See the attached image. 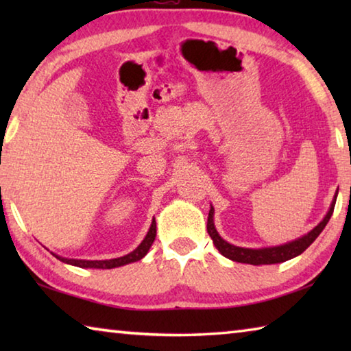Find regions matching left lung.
I'll return each instance as SVG.
<instances>
[{
  "instance_id": "obj_1",
  "label": "left lung",
  "mask_w": 351,
  "mask_h": 351,
  "mask_svg": "<svg viewBox=\"0 0 351 351\" xmlns=\"http://www.w3.org/2000/svg\"><path fill=\"white\" fill-rule=\"evenodd\" d=\"M336 198H337V192L335 195V198L331 201V206L326 215L324 217L322 221H320L316 228H313L310 232L299 237L293 241L285 243V245H278V246H269V247H240L235 245H230L229 241L223 240L219 237L218 230L215 229V223H213V212L215 209L210 206L209 210V217H207V232H209L210 239L213 241V245L219 251V254L224 255L226 258L232 260V261H239V263H247V265H276V263H283V261L291 260L300 255L305 249L311 245V243L317 239L319 234L322 232L326 223L330 221V218L332 215V210H335V204H336Z\"/></svg>"
}]
</instances>
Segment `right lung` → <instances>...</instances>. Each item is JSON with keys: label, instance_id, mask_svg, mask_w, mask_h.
Returning <instances> with one entry per match:
<instances>
[{"label": "right lung", "instance_id": "1", "mask_svg": "<svg viewBox=\"0 0 351 351\" xmlns=\"http://www.w3.org/2000/svg\"><path fill=\"white\" fill-rule=\"evenodd\" d=\"M154 237H156V221H152L150 229H148V232L145 235V239L141 241V245L132 251L127 255H123V257H117V258H110V260H77V258H64L60 257V255H57L52 252V255H56V257L63 261V263H68V265H73V266H79V268H94V269H112V268H119V266H123V265H128V263H134V261H139L141 258H144L148 249L152 247L153 241H154Z\"/></svg>", "mask_w": 351, "mask_h": 351}]
</instances>
